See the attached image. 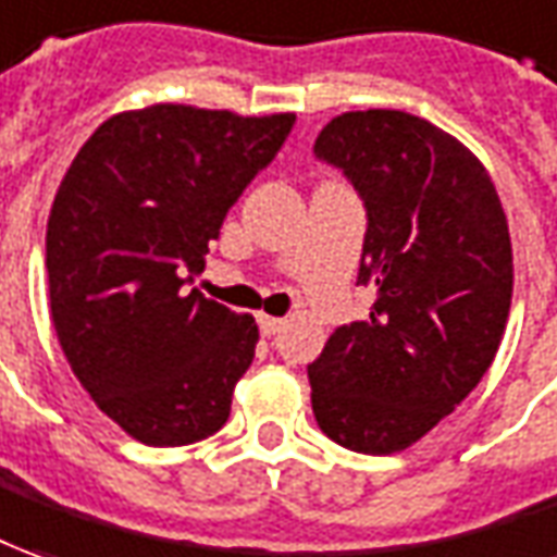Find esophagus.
Returning a JSON list of instances; mask_svg holds the SVG:
<instances>
[{"label": "esophagus", "instance_id": "obj_1", "mask_svg": "<svg viewBox=\"0 0 557 557\" xmlns=\"http://www.w3.org/2000/svg\"><path fill=\"white\" fill-rule=\"evenodd\" d=\"M257 324H260V333H263V336H272V333H278V330L285 327V318L257 315Z\"/></svg>", "mask_w": 557, "mask_h": 557}]
</instances>
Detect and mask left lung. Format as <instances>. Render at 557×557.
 I'll list each match as a JSON object with an SVG mask.
<instances>
[{
    "mask_svg": "<svg viewBox=\"0 0 557 557\" xmlns=\"http://www.w3.org/2000/svg\"><path fill=\"white\" fill-rule=\"evenodd\" d=\"M367 206L358 285L367 321L309 363L312 412L333 443L394 455L433 431L488 373L512 300V242L488 169L406 111H345L315 139Z\"/></svg>",
    "mask_w": 557,
    "mask_h": 557,
    "instance_id": "8db88e82",
    "label": "left lung"
}]
</instances>
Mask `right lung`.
I'll return each mask as SVG.
<instances>
[{"instance_id": "right-lung-1", "label": "right lung", "mask_w": 557, "mask_h": 557, "mask_svg": "<svg viewBox=\"0 0 557 557\" xmlns=\"http://www.w3.org/2000/svg\"><path fill=\"white\" fill-rule=\"evenodd\" d=\"M294 121L175 102L121 111L60 182L45 260L53 330L84 391L145 446L227 424L257 324L187 282Z\"/></svg>"}]
</instances>
